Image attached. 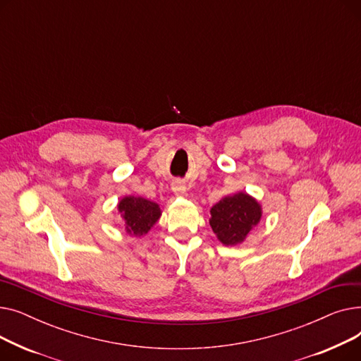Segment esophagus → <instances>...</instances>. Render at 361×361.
<instances>
[{"label":"esophagus","mask_w":361,"mask_h":361,"mask_svg":"<svg viewBox=\"0 0 361 361\" xmlns=\"http://www.w3.org/2000/svg\"><path fill=\"white\" fill-rule=\"evenodd\" d=\"M173 192L177 195V196H181L185 193V185L181 183V181H176L173 184Z\"/></svg>","instance_id":"1"}]
</instances>
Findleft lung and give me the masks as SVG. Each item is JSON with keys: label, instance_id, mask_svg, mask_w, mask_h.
<instances>
[{"label": "left lung", "instance_id": "8db88e82", "mask_svg": "<svg viewBox=\"0 0 361 361\" xmlns=\"http://www.w3.org/2000/svg\"><path fill=\"white\" fill-rule=\"evenodd\" d=\"M262 218V206L247 193H235L221 199L211 209L209 224L225 245H237L245 240Z\"/></svg>", "mask_w": 361, "mask_h": 361}]
</instances>
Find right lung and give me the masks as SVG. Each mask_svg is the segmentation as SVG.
Listing matches in <instances>:
<instances>
[{"label": "right lung", "mask_w": 361, "mask_h": 361, "mask_svg": "<svg viewBox=\"0 0 361 361\" xmlns=\"http://www.w3.org/2000/svg\"><path fill=\"white\" fill-rule=\"evenodd\" d=\"M118 212L130 235L142 237L149 233L161 218L159 204L143 197L126 196L118 203Z\"/></svg>", "instance_id": "add662e5"}]
</instances>
